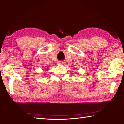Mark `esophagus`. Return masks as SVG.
<instances>
[{
	"mask_svg": "<svg viewBox=\"0 0 124 124\" xmlns=\"http://www.w3.org/2000/svg\"><path fill=\"white\" fill-rule=\"evenodd\" d=\"M58 63L60 64H65V62L62 61H59Z\"/></svg>",
	"mask_w": 124,
	"mask_h": 124,
	"instance_id": "esophagus-1",
	"label": "esophagus"
}]
</instances>
